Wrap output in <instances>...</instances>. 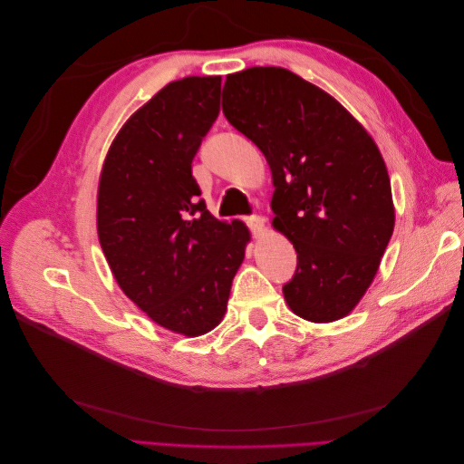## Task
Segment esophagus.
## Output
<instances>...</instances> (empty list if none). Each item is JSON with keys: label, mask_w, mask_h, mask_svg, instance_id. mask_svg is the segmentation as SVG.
Here are the masks:
<instances>
[{"label": "esophagus", "mask_w": 464, "mask_h": 464, "mask_svg": "<svg viewBox=\"0 0 464 464\" xmlns=\"http://www.w3.org/2000/svg\"><path fill=\"white\" fill-rule=\"evenodd\" d=\"M246 222H247L251 234H254L256 237H261L265 234V220L261 217H247Z\"/></svg>", "instance_id": "34e87169"}]
</instances>
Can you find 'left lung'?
<instances>
[{"label":"left lung","instance_id":"obj_1","mask_svg":"<svg viewBox=\"0 0 464 464\" xmlns=\"http://www.w3.org/2000/svg\"><path fill=\"white\" fill-rule=\"evenodd\" d=\"M222 111L271 168L273 228L298 254L283 286L288 307L314 323L346 317L395 228L391 179L372 135L339 101L285 67L227 75Z\"/></svg>","mask_w":464,"mask_h":464}]
</instances>
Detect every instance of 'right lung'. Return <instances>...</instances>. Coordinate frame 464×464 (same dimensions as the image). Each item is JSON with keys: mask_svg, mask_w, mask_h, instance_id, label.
Listing matches in <instances>:
<instances>
[{"mask_svg": "<svg viewBox=\"0 0 464 464\" xmlns=\"http://www.w3.org/2000/svg\"><path fill=\"white\" fill-rule=\"evenodd\" d=\"M220 111V77L168 82L123 123L102 164L96 228L111 275L160 327L199 336L227 314L249 242L207 210L191 162Z\"/></svg>", "mask_w": 464, "mask_h": 464, "instance_id": "right-lung-1", "label": "right lung"}]
</instances>
